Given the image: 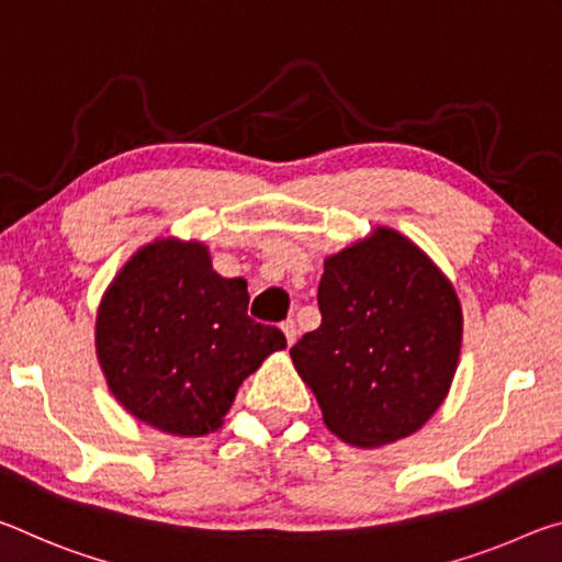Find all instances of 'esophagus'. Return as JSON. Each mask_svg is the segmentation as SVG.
Returning <instances> with one entry per match:
<instances>
[{
	"instance_id": "34e87169",
	"label": "esophagus",
	"mask_w": 562,
	"mask_h": 562,
	"mask_svg": "<svg viewBox=\"0 0 562 562\" xmlns=\"http://www.w3.org/2000/svg\"><path fill=\"white\" fill-rule=\"evenodd\" d=\"M281 328H283V334H286V344H289V346H293V344H296V338H299V328H296V321H293V318H289V321H283V324H281Z\"/></svg>"
}]
</instances>
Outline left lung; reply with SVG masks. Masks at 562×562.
Here are the masks:
<instances>
[{"label": "left lung", "mask_w": 562, "mask_h": 562, "mask_svg": "<svg viewBox=\"0 0 562 562\" xmlns=\"http://www.w3.org/2000/svg\"><path fill=\"white\" fill-rule=\"evenodd\" d=\"M321 326L291 348L326 426L353 446L406 438L443 403L463 314L436 263L393 228L328 256Z\"/></svg>", "instance_id": "8db88e82"}]
</instances>
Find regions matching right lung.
Listing matches in <instances>:
<instances>
[{
  "label": "right lung",
  "mask_w": 562,
  "mask_h": 562,
  "mask_svg": "<svg viewBox=\"0 0 562 562\" xmlns=\"http://www.w3.org/2000/svg\"><path fill=\"white\" fill-rule=\"evenodd\" d=\"M286 348L248 316L244 279H224L204 244L164 238L132 256L97 318V353L116 401L173 436L221 426L238 385Z\"/></svg>",
  "instance_id": "obj_1"
}]
</instances>
